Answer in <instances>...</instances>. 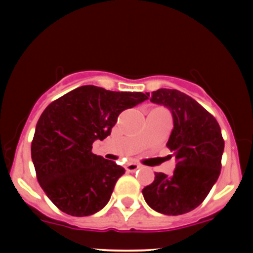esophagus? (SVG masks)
I'll return each instance as SVG.
<instances>
[{
    "label": "esophagus",
    "mask_w": 253,
    "mask_h": 253,
    "mask_svg": "<svg viewBox=\"0 0 253 253\" xmlns=\"http://www.w3.org/2000/svg\"><path fill=\"white\" fill-rule=\"evenodd\" d=\"M139 168H140V165L136 164V163H128V164H126V170L128 171V172H134V171L138 170Z\"/></svg>",
    "instance_id": "34e87169"
}]
</instances>
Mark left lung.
Wrapping results in <instances>:
<instances>
[{
  "label": "left lung",
  "instance_id": "1",
  "mask_svg": "<svg viewBox=\"0 0 253 253\" xmlns=\"http://www.w3.org/2000/svg\"><path fill=\"white\" fill-rule=\"evenodd\" d=\"M150 101L167 107L172 115L173 129L167 146L176 168L171 176L156 172L143 195L153 211L181 215L199 207L215 184L225 141L215 118L184 92L162 88L152 92Z\"/></svg>",
  "mask_w": 253,
  "mask_h": 253
}]
</instances>
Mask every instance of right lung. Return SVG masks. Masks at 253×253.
Instances as JSON below:
<instances>
[{
	"label": "right lung",
	"mask_w": 253,
	"mask_h": 253,
	"mask_svg": "<svg viewBox=\"0 0 253 253\" xmlns=\"http://www.w3.org/2000/svg\"><path fill=\"white\" fill-rule=\"evenodd\" d=\"M143 92L83 85L48 104L38 120L32 161L40 187L64 213L88 216L109 201L125 169L91 152L112 132L118 117L147 100Z\"/></svg>",
	"instance_id": "obj_1"
}]
</instances>
